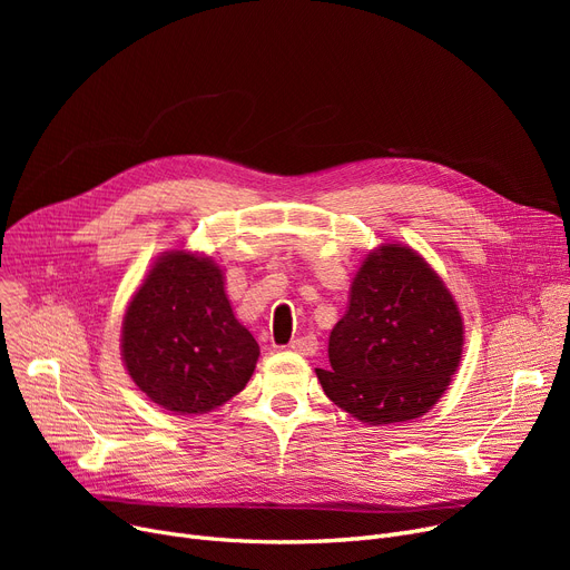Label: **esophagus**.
<instances>
[{
	"instance_id": "1",
	"label": "esophagus",
	"mask_w": 570,
	"mask_h": 570,
	"mask_svg": "<svg viewBox=\"0 0 570 570\" xmlns=\"http://www.w3.org/2000/svg\"><path fill=\"white\" fill-rule=\"evenodd\" d=\"M288 348H291V351H295V353L312 355V353H316V348H318V340H316L314 335H303V337H295V340L288 344Z\"/></svg>"
}]
</instances>
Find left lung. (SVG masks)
I'll return each instance as SVG.
<instances>
[{
    "mask_svg": "<svg viewBox=\"0 0 570 570\" xmlns=\"http://www.w3.org/2000/svg\"><path fill=\"white\" fill-rule=\"evenodd\" d=\"M460 309L413 249L383 245L351 286L348 312L316 370L325 395L370 425L404 423L436 404L462 357Z\"/></svg>",
    "mask_w": 570,
    "mask_h": 570,
    "instance_id": "left-lung-1",
    "label": "left lung"
}]
</instances>
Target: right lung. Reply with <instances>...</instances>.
<instances>
[{"label": "right lung", "mask_w": 570, "mask_h": 570, "mask_svg": "<svg viewBox=\"0 0 570 570\" xmlns=\"http://www.w3.org/2000/svg\"><path fill=\"white\" fill-rule=\"evenodd\" d=\"M258 344L230 309L219 265L168 252L136 291L122 357L140 391L175 413H207L247 385Z\"/></svg>", "instance_id": "right-lung-1"}]
</instances>
